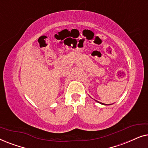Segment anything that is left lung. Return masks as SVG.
Masks as SVG:
<instances>
[{
    "instance_id": "left-lung-1",
    "label": "left lung",
    "mask_w": 148,
    "mask_h": 148,
    "mask_svg": "<svg viewBox=\"0 0 148 148\" xmlns=\"http://www.w3.org/2000/svg\"><path fill=\"white\" fill-rule=\"evenodd\" d=\"M97 102H98V101H97ZM100 104H102V103H100ZM102 104H103V103H102ZM104 105H105V104H104Z\"/></svg>"
}]
</instances>
